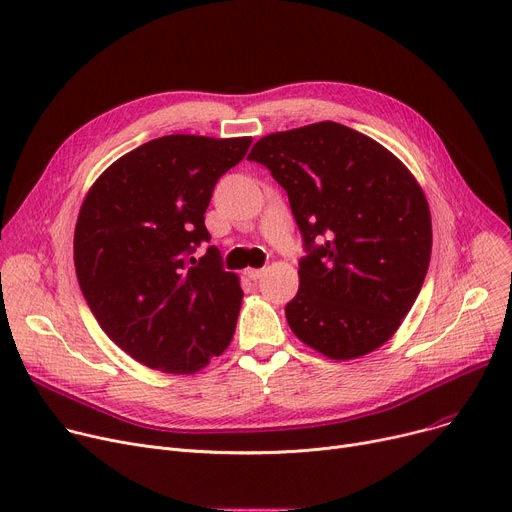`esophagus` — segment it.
<instances>
[{
	"label": "esophagus",
	"mask_w": 512,
	"mask_h": 512,
	"mask_svg": "<svg viewBox=\"0 0 512 512\" xmlns=\"http://www.w3.org/2000/svg\"><path fill=\"white\" fill-rule=\"evenodd\" d=\"M263 274H265L263 267H247V270H245V276L251 278V280H259Z\"/></svg>",
	"instance_id": "1"
}]
</instances>
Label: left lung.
<instances>
[{
  "label": "left lung",
  "mask_w": 512,
  "mask_h": 512,
  "mask_svg": "<svg viewBox=\"0 0 512 512\" xmlns=\"http://www.w3.org/2000/svg\"><path fill=\"white\" fill-rule=\"evenodd\" d=\"M247 159L284 188L303 234L299 292L286 305L294 336L336 361L386 344L432 255V215L409 168L330 120L267 134Z\"/></svg>",
  "instance_id": "8db88e82"
}]
</instances>
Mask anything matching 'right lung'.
I'll use <instances>...</instances> for the list:
<instances>
[{
    "mask_svg": "<svg viewBox=\"0 0 512 512\" xmlns=\"http://www.w3.org/2000/svg\"><path fill=\"white\" fill-rule=\"evenodd\" d=\"M253 139L168 134L116 159L83 201L74 230L80 290L124 353L164 373H197L220 357L242 303L238 276L209 247L215 182Z\"/></svg>",
    "mask_w": 512,
    "mask_h": 512,
    "instance_id": "right-lung-1",
    "label": "right lung"
}]
</instances>
